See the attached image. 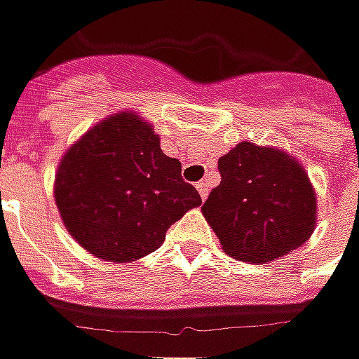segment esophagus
<instances>
[{
	"mask_svg": "<svg viewBox=\"0 0 359 359\" xmlns=\"http://www.w3.org/2000/svg\"><path fill=\"white\" fill-rule=\"evenodd\" d=\"M196 189H198V195H201V198H207L210 191L209 180H198V182H196Z\"/></svg>",
	"mask_w": 359,
	"mask_h": 359,
	"instance_id": "34e87169",
	"label": "esophagus"
}]
</instances>
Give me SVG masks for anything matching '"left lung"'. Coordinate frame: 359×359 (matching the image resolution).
<instances>
[{
  "mask_svg": "<svg viewBox=\"0 0 359 359\" xmlns=\"http://www.w3.org/2000/svg\"><path fill=\"white\" fill-rule=\"evenodd\" d=\"M219 172L203 215L231 257L267 263L311 237L316 193L285 152L241 142L219 158Z\"/></svg>",
  "mask_w": 359,
  "mask_h": 359,
  "instance_id": "obj_1",
  "label": "left lung"
}]
</instances>
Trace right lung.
<instances>
[{
  "label": "right lung",
  "instance_id": "1",
  "mask_svg": "<svg viewBox=\"0 0 359 359\" xmlns=\"http://www.w3.org/2000/svg\"><path fill=\"white\" fill-rule=\"evenodd\" d=\"M161 150L149 122L122 112L72 147L55 175V205L70 235L96 257L124 263L163 245L201 195Z\"/></svg>",
  "mask_w": 359,
  "mask_h": 359
}]
</instances>
